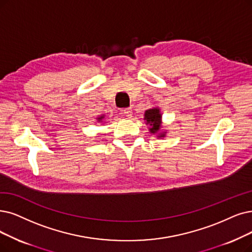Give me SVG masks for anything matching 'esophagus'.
Masks as SVG:
<instances>
[{
    "label": "esophagus",
    "mask_w": 252,
    "mask_h": 252,
    "mask_svg": "<svg viewBox=\"0 0 252 252\" xmlns=\"http://www.w3.org/2000/svg\"><path fill=\"white\" fill-rule=\"evenodd\" d=\"M123 115L124 116H126L127 118H131L132 117V108L131 107H129V108H125L124 110H123Z\"/></svg>",
    "instance_id": "1"
}]
</instances>
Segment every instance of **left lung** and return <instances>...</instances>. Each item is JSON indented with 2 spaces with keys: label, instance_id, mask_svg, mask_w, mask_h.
I'll list each match as a JSON object with an SVG mask.
<instances>
[{
  "label": "left lung",
  "instance_id": "obj_1",
  "mask_svg": "<svg viewBox=\"0 0 252 252\" xmlns=\"http://www.w3.org/2000/svg\"><path fill=\"white\" fill-rule=\"evenodd\" d=\"M160 119H161V115L158 108H152V109L146 110L145 120L147 121V124H150L151 126V128H149L151 133H156L160 129ZM163 134H161L160 136H164Z\"/></svg>",
  "mask_w": 252,
  "mask_h": 252
}]
</instances>
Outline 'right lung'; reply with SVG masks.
I'll return each mask as SVG.
<instances>
[{
	"instance_id": "obj_1",
	"label": "right lung",
	"mask_w": 252,
	"mask_h": 252,
	"mask_svg": "<svg viewBox=\"0 0 252 252\" xmlns=\"http://www.w3.org/2000/svg\"><path fill=\"white\" fill-rule=\"evenodd\" d=\"M102 119H103V116H102V117H99V118H98V121H101Z\"/></svg>"
}]
</instances>
